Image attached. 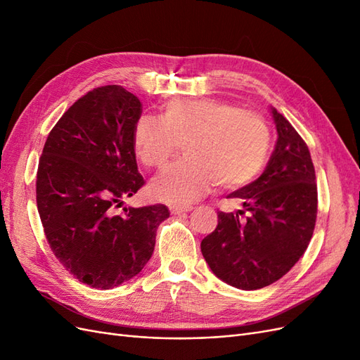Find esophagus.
Returning a JSON list of instances; mask_svg holds the SVG:
<instances>
[{"mask_svg": "<svg viewBox=\"0 0 360 360\" xmlns=\"http://www.w3.org/2000/svg\"><path fill=\"white\" fill-rule=\"evenodd\" d=\"M193 209V207H191V205H181V207H179V205H176V207H171V213L172 214H183V213H188V212H191Z\"/></svg>", "mask_w": 360, "mask_h": 360, "instance_id": "34e87169", "label": "esophagus"}]
</instances>
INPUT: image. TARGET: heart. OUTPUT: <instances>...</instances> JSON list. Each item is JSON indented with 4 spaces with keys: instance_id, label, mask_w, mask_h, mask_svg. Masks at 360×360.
I'll use <instances>...</instances> for the list:
<instances>
[{
    "instance_id": "heart-1",
    "label": "heart",
    "mask_w": 360,
    "mask_h": 360,
    "mask_svg": "<svg viewBox=\"0 0 360 360\" xmlns=\"http://www.w3.org/2000/svg\"><path fill=\"white\" fill-rule=\"evenodd\" d=\"M183 144L184 158L151 183L156 198L186 204L217 183L240 188L264 168L270 130L258 112L216 99L172 101L159 118L141 115L132 127V148L147 168H162Z\"/></svg>"
}]
</instances>
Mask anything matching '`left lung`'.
<instances>
[{
    "label": "left lung",
    "instance_id": "left-lung-1",
    "mask_svg": "<svg viewBox=\"0 0 360 360\" xmlns=\"http://www.w3.org/2000/svg\"><path fill=\"white\" fill-rule=\"evenodd\" d=\"M270 110L278 139L264 172L228 195L240 200L243 210L217 212L216 230L201 242L213 274L240 290L263 288L284 276L307 250L317 219L308 146L284 115Z\"/></svg>",
    "mask_w": 360,
    "mask_h": 360
}]
</instances>
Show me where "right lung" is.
<instances>
[{
	"label": "right lung",
	"instance_id": "obj_1",
	"mask_svg": "<svg viewBox=\"0 0 360 360\" xmlns=\"http://www.w3.org/2000/svg\"><path fill=\"white\" fill-rule=\"evenodd\" d=\"M141 112L122 85L97 86L58 120L39 160L36 200L46 240L64 269L93 288L136 276L169 216L163 204L115 213L146 183L132 148Z\"/></svg>",
	"mask_w": 360,
	"mask_h": 360
}]
</instances>
